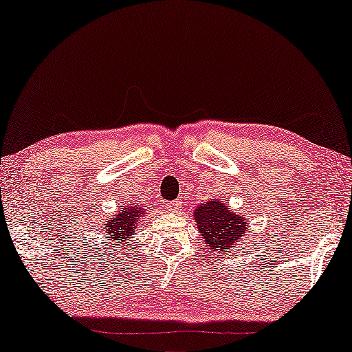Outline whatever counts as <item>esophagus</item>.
<instances>
[{
  "label": "esophagus",
  "instance_id": "34e87169",
  "mask_svg": "<svg viewBox=\"0 0 352 352\" xmlns=\"http://www.w3.org/2000/svg\"><path fill=\"white\" fill-rule=\"evenodd\" d=\"M179 207H181V201H171V203H168V209L171 212L179 210Z\"/></svg>",
  "mask_w": 352,
  "mask_h": 352
}]
</instances>
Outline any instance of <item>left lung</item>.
<instances>
[{
  "instance_id": "8db88e82",
  "label": "left lung",
  "mask_w": 352,
  "mask_h": 352,
  "mask_svg": "<svg viewBox=\"0 0 352 352\" xmlns=\"http://www.w3.org/2000/svg\"><path fill=\"white\" fill-rule=\"evenodd\" d=\"M195 221L198 230L203 235L207 250L214 251V254H226L240 243L243 235H246L250 221L245 215L232 212L223 201H209L201 204L195 210Z\"/></svg>"
}]
</instances>
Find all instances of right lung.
Listing matches in <instances>:
<instances>
[{
  "mask_svg": "<svg viewBox=\"0 0 352 352\" xmlns=\"http://www.w3.org/2000/svg\"><path fill=\"white\" fill-rule=\"evenodd\" d=\"M118 212L112 218H109L102 228V241L101 246L104 245L107 252H113L117 248H122L123 251L128 250L131 239L135 235L137 228L140 226V221L145 220L143 215L148 207L138 204L118 206Z\"/></svg>",
  "mask_w": 352,
  "mask_h": 352,
  "instance_id": "1",
  "label": "right lung"
}]
</instances>
